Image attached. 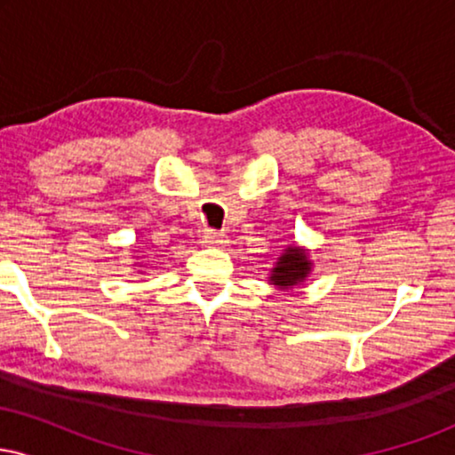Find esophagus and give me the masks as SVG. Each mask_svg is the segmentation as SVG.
Wrapping results in <instances>:
<instances>
[{
    "label": "esophagus",
    "instance_id": "34e87169",
    "mask_svg": "<svg viewBox=\"0 0 455 455\" xmlns=\"http://www.w3.org/2000/svg\"><path fill=\"white\" fill-rule=\"evenodd\" d=\"M203 245L205 248H222L224 243H227V237H224L222 233H216V231H207L203 235Z\"/></svg>",
    "mask_w": 455,
    "mask_h": 455
}]
</instances>
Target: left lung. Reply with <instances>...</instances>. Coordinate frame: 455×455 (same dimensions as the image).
<instances>
[{
  "label": "left lung",
  "instance_id": "left-lung-1",
  "mask_svg": "<svg viewBox=\"0 0 455 455\" xmlns=\"http://www.w3.org/2000/svg\"><path fill=\"white\" fill-rule=\"evenodd\" d=\"M312 269H315V263L310 259V250L306 245L291 243L275 259L269 271V284H274L278 291H291L304 284Z\"/></svg>",
  "mask_w": 455,
  "mask_h": 455
}]
</instances>
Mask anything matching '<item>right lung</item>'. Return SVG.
<instances>
[{"mask_svg": "<svg viewBox=\"0 0 455 455\" xmlns=\"http://www.w3.org/2000/svg\"><path fill=\"white\" fill-rule=\"evenodd\" d=\"M134 269H139V271H134V274H143V265L134 263Z\"/></svg>", "mask_w": 455, "mask_h": 455, "instance_id": "1", "label": "right lung"}]
</instances>
